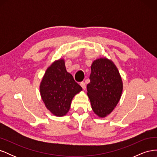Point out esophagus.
I'll return each mask as SVG.
<instances>
[{
    "label": "esophagus",
    "mask_w": 157,
    "mask_h": 157,
    "mask_svg": "<svg viewBox=\"0 0 157 157\" xmlns=\"http://www.w3.org/2000/svg\"><path fill=\"white\" fill-rule=\"evenodd\" d=\"M80 86H82V88L84 90L86 89V84H85V82H80Z\"/></svg>",
    "instance_id": "esophagus-1"
}]
</instances>
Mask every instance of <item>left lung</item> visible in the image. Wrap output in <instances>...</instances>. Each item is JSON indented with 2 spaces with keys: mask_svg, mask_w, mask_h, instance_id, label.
<instances>
[{
  "mask_svg": "<svg viewBox=\"0 0 157 157\" xmlns=\"http://www.w3.org/2000/svg\"><path fill=\"white\" fill-rule=\"evenodd\" d=\"M87 94L93 111L103 118L110 114L119 101L122 81L118 69L111 60L99 58L91 65Z\"/></svg>",
  "mask_w": 157,
  "mask_h": 157,
  "instance_id": "1",
  "label": "left lung"
}]
</instances>
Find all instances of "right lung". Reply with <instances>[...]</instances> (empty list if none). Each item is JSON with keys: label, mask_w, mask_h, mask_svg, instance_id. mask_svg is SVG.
Listing matches in <instances>:
<instances>
[{"label": "right lung", "mask_w": 157, "mask_h": 157, "mask_svg": "<svg viewBox=\"0 0 157 157\" xmlns=\"http://www.w3.org/2000/svg\"><path fill=\"white\" fill-rule=\"evenodd\" d=\"M82 90L66 71L62 59L54 61L47 69L40 85L41 98L46 108L57 117L67 113L73 97Z\"/></svg>", "instance_id": "right-lung-1"}]
</instances>
